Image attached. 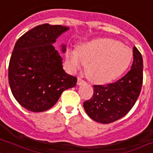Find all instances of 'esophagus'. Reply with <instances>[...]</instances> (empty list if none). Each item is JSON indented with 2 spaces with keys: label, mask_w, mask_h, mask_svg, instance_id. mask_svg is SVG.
Returning <instances> with one entry per match:
<instances>
[{
  "label": "esophagus",
  "mask_w": 153,
  "mask_h": 153,
  "mask_svg": "<svg viewBox=\"0 0 153 153\" xmlns=\"http://www.w3.org/2000/svg\"><path fill=\"white\" fill-rule=\"evenodd\" d=\"M86 83V82L84 81L83 79H82L81 78H78V81H77V85L78 86H80V85H82V84Z\"/></svg>",
  "instance_id": "34e87169"
}]
</instances>
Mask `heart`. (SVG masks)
<instances>
[{
  "label": "heart",
  "instance_id": "1",
  "mask_svg": "<svg viewBox=\"0 0 153 153\" xmlns=\"http://www.w3.org/2000/svg\"><path fill=\"white\" fill-rule=\"evenodd\" d=\"M67 59L73 69L86 64V74L91 82L104 84L115 80L126 71L133 52L119 41L99 38L82 44L77 51H68Z\"/></svg>",
  "mask_w": 153,
  "mask_h": 153
}]
</instances>
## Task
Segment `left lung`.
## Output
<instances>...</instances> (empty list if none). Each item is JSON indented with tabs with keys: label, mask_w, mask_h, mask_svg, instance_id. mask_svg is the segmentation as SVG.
<instances>
[{
	"label": "left lung",
	"mask_w": 153,
	"mask_h": 153,
	"mask_svg": "<svg viewBox=\"0 0 153 153\" xmlns=\"http://www.w3.org/2000/svg\"><path fill=\"white\" fill-rule=\"evenodd\" d=\"M131 70L121 79L107 85H94V94L83 103L85 111L94 121L112 123L128 114L140 95L143 82V59L134 47Z\"/></svg>",
	"instance_id": "1"
}]
</instances>
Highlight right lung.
Returning a JSON list of instances; mask_svg holds the SVG:
<instances>
[{
  "mask_svg": "<svg viewBox=\"0 0 153 153\" xmlns=\"http://www.w3.org/2000/svg\"><path fill=\"white\" fill-rule=\"evenodd\" d=\"M69 29L38 25L19 38L8 66V82L16 100L32 112L51 109L65 90L76 86V77L62 69V59L52 44ZM66 51V45H62Z\"/></svg>",
  "mask_w": 153,
  "mask_h": 153,
  "instance_id": "1",
  "label": "right lung"
}]
</instances>
